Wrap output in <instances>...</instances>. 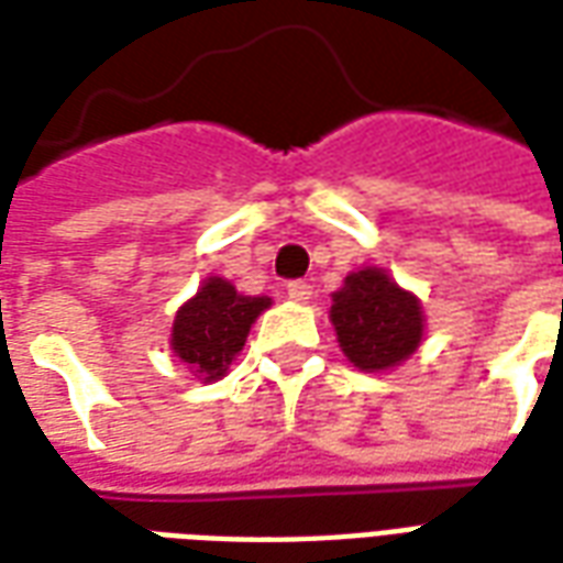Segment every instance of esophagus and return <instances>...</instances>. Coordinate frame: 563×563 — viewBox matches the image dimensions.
Wrapping results in <instances>:
<instances>
[{"label":"esophagus","instance_id":"34e87169","mask_svg":"<svg viewBox=\"0 0 563 563\" xmlns=\"http://www.w3.org/2000/svg\"><path fill=\"white\" fill-rule=\"evenodd\" d=\"M286 295H289L292 301L307 303L310 298H313V286H310V283H303V280H292L289 286H286Z\"/></svg>","mask_w":563,"mask_h":563}]
</instances>
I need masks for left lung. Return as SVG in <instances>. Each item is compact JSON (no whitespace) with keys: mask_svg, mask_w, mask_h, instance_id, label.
Here are the masks:
<instances>
[{"mask_svg":"<svg viewBox=\"0 0 563 563\" xmlns=\"http://www.w3.org/2000/svg\"><path fill=\"white\" fill-rule=\"evenodd\" d=\"M336 343L361 373H385L409 361L423 343L427 316L415 292L402 289L385 268L364 265L331 295Z\"/></svg>","mask_w":563,"mask_h":563,"instance_id":"left-lung-1","label":"left lung"}]
</instances>
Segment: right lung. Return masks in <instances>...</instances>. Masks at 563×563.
<instances>
[{"label": "right lung", "instance_id": "1", "mask_svg": "<svg viewBox=\"0 0 563 563\" xmlns=\"http://www.w3.org/2000/svg\"><path fill=\"white\" fill-rule=\"evenodd\" d=\"M268 307V295H244L223 277H206L197 295L176 310L169 349L199 382H218Z\"/></svg>", "mask_w": 563, "mask_h": 563}]
</instances>
